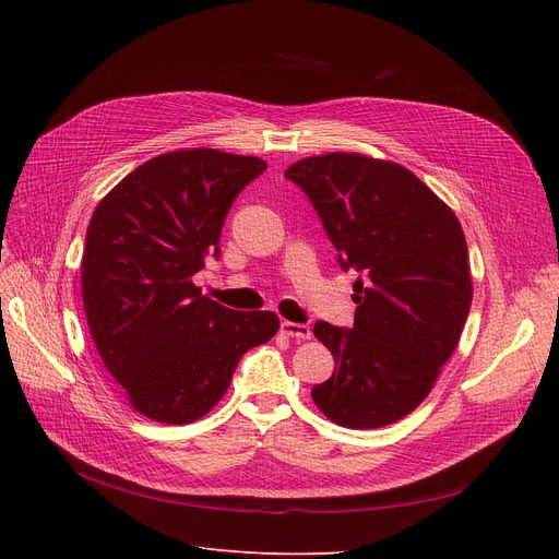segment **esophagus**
Here are the masks:
<instances>
[{
  "mask_svg": "<svg viewBox=\"0 0 559 559\" xmlns=\"http://www.w3.org/2000/svg\"><path fill=\"white\" fill-rule=\"evenodd\" d=\"M281 331H283L287 337H297V340H310V335H312V331H310L308 324H295V321H283Z\"/></svg>",
  "mask_w": 559,
  "mask_h": 559,
  "instance_id": "esophagus-1",
  "label": "esophagus"
}]
</instances>
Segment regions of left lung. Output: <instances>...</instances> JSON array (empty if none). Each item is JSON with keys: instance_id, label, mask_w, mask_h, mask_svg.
<instances>
[{"instance_id": "left-lung-1", "label": "left lung", "mask_w": 559, "mask_h": 559, "mask_svg": "<svg viewBox=\"0 0 559 559\" xmlns=\"http://www.w3.org/2000/svg\"><path fill=\"white\" fill-rule=\"evenodd\" d=\"M285 176L312 201L342 270H356L354 329L317 321L335 371L312 401L344 428H383L430 394L472 308L455 213L421 179L362 154L310 156Z\"/></svg>"}]
</instances>
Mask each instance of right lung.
<instances>
[{"mask_svg": "<svg viewBox=\"0 0 559 559\" xmlns=\"http://www.w3.org/2000/svg\"><path fill=\"white\" fill-rule=\"evenodd\" d=\"M267 169L217 150L160 154L135 167L95 209L81 258L87 329L140 415L192 424L226 394L249 348L278 317L203 297L192 276L219 255L228 209Z\"/></svg>", "mask_w": 559, "mask_h": 559, "instance_id": "obj_1", "label": "right lung"}]
</instances>
